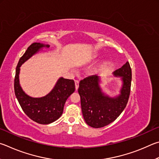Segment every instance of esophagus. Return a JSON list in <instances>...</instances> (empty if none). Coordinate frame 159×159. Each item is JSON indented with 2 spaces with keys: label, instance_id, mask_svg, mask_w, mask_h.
Here are the masks:
<instances>
[{
  "label": "esophagus",
  "instance_id": "1",
  "mask_svg": "<svg viewBox=\"0 0 159 159\" xmlns=\"http://www.w3.org/2000/svg\"><path fill=\"white\" fill-rule=\"evenodd\" d=\"M75 89H76V90H77L78 88H79V80H75Z\"/></svg>",
  "mask_w": 159,
  "mask_h": 159
}]
</instances>
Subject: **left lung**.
<instances>
[{"label": "left lung", "instance_id": "8db88e82", "mask_svg": "<svg viewBox=\"0 0 159 159\" xmlns=\"http://www.w3.org/2000/svg\"><path fill=\"white\" fill-rule=\"evenodd\" d=\"M115 77L121 78L122 86L120 93L110 97L102 92L100 87V77L92 75L80 81L78 92L81 99V107L84 119L89 126L96 129L112 123L121 115L129 101L132 72L127 62L113 72Z\"/></svg>", "mask_w": 159, "mask_h": 159}]
</instances>
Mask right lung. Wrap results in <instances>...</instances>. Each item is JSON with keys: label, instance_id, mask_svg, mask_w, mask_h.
Segmentation results:
<instances>
[{"label": "right lung", "instance_id": "right-lung-1", "mask_svg": "<svg viewBox=\"0 0 159 159\" xmlns=\"http://www.w3.org/2000/svg\"><path fill=\"white\" fill-rule=\"evenodd\" d=\"M49 48V44L34 43L28 47L26 52L19 59L16 68L15 77V93L24 113L33 121L40 124H49L57 121L63 112L66 100L74 92L75 85L73 80L60 77L54 87L45 96L33 98L24 92L19 84L20 67L24 62L41 50Z\"/></svg>", "mask_w": 159, "mask_h": 159}]
</instances>
